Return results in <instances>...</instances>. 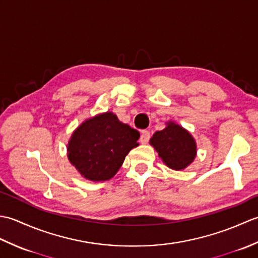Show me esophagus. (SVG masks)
I'll return each instance as SVG.
<instances>
[{
    "label": "esophagus",
    "mask_w": 258,
    "mask_h": 258,
    "mask_svg": "<svg viewBox=\"0 0 258 258\" xmlns=\"http://www.w3.org/2000/svg\"><path fill=\"white\" fill-rule=\"evenodd\" d=\"M150 139H151V134H150L149 131H146V130L142 131V133H141V139H140L141 143H142V144H146L147 142L150 141Z\"/></svg>",
    "instance_id": "obj_1"
}]
</instances>
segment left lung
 Returning a JSON list of instances; mask_svg holds the SVG:
<instances>
[{
    "label": "left lung",
    "instance_id": "8db88e82",
    "mask_svg": "<svg viewBox=\"0 0 258 258\" xmlns=\"http://www.w3.org/2000/svg\"><path fill=\"white\" fill-rule=\"evenodd\" d=\"M150 143L165 165L175 171L187 167L196 156V143L193 136L174 122H168L165 128L155 132Z\"/></svg>",
    "mask_w": 258,
    "mask_h": 258
}]
</instances>
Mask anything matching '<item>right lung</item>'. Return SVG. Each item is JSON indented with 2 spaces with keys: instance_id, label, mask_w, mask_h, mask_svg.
I'll return each mask as SVG.
<instances>
[{
  "instance_id": "right-lung-1",
  "label": "right lung",
  "mask_w": 258,
  "mask_h": 258,
  "mask_svg": "<svg viewBox=\"0 0 258 258\" xmlns=\"http://www.w3.org/2000/svg\"><path fill=\"white\" fill-rule=\"evenodd\" d=\"M139 131L119 122L112 112L86 119L68 144V157L86 179L101 182L117 173L128 152L139 146Z\"/></svg>"
}]
</instances>
